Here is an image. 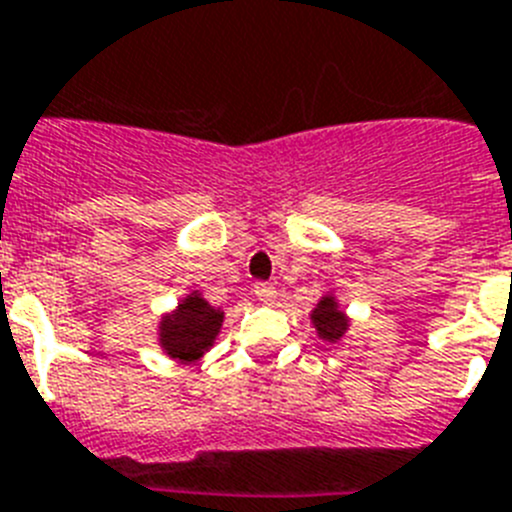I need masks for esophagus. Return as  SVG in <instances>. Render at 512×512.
Returning a JSON list of instances; mask_svg holds the SVG:
<instances>
[{
  "label": "esophagus",
  "mask_w": 512,
  "mask_h": 512,
  "mask_svg": "<svg viewBox=\"0 0 512 512\" xmlns=\"http://www.w3.org/2000/svg\"><path fill=\"white\" fill-rule=\"evenodd\" d=\"M255 296L260 301H265V304H270V301L275 299V286L273 283H265V281H257L255 283Z\"/></svg>",
  "instance_id": "34e87169"
}]
</instances>
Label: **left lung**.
<instances>
[{
	"instance_id": "obj_1",
	"label": "left lung",
	"mask_w": 512,
	"mask_h": 512,
	"mask_svg": "<svg viewBox=\"0 0 512 512\" xmlns=\"http://www.w3.org/2000/svg\"><path fill=\"white\" fill-rule=\"evenodd\" d=\"M311 322L317 327L319 337L327 342L340 340V337L345 335V330H348V319H345V314L337 309L332 296H324V299L319 301L317 309L311 311Z\"/></svg>"
}]
</instances>
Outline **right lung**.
I'll list each match as a JSON object with an SVG mask.
<instances>
[{
    "label": "right lung",
    "mask_w": 512,
    "mask_h": 512,
    "mask_svg": "<svg viewBox=\"0 0 512 512\" xmlns=\"http://www.w3.org/2000/svg\"><path fill=\"white\" fill-rule=\"evenodd\" d=\"M224 314L203 301L198 293L182 301L180 309L162 322V345L172 358L198 361L219 335Z\"/></svg>",
    "instance_id": "1"
}]
</instances>
